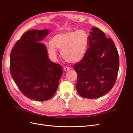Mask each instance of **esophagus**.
Wrapping results in <instances>:
<instances>
[{"label": "esophagus", "mask_w": 133, "mask_h": 133, "mask_svg": "<svg viewBox=\"0 0 133 133\" xmlns=\"http://www.w3.org/2000/svg\"><path fill=\"white\" fill-rule=\"evenodd\" d=\"M63 69H64V71H69L71 69V68L70 67H68V66H65V67H64Z\"/></svg>", "instance_id": "esophagus-1"}]
</instances>
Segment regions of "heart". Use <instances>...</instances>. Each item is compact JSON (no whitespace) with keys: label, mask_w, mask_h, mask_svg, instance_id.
Wrapping results in <instances>:
<instances>
[{"label":"heart","mask_w":133,"mask_h":133,"mask_svg":"<svg viewBox=\"0 0 133 133\" xmlns=\"http://www.w3.org/2000/svg\"><path fill=\"white\" fill-rule=\"evenodd\" d=\"M89 43V35L84 30H68L55 34L51 42L45 43L48 53L55 59L57 49H61V54L65 61L75 63L83 59Z\"/></svg>","instance_id":"b5f03b06"}]
</instances>
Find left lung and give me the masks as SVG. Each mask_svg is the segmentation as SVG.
I'll list each match as a JSON object with an SVG mask.
<instances>
[{"mask_svg":"<svg viewBox=\"0 0 133 133\" xmlns=\"http://www.w3.org/2000/svg\"><path fill=\"white\" fill-rule=\"evenodd\" d=\"M83 59L74 65L78 74L76 88L85 98H98L113 87L119 68L118 52L114 42L98 28L92 27Z\"/></svg>","mask_w":133,"mask_h":133,"instance_id":"8db88e82","label":"left lung"}]
</instances>
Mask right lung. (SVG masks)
<instances>
[{
    "instance_id": "add662e5",
    "label": "right lung",
    "mask_w": 133,
    "mask_h": 133,
    "mask_svg": "<svg viewBox=\"0 0 133 133\" xmlns=\"http://www.w3.org/2000/svg\"><path fill=\"white\" fill-rule=\"evenodd\" d=\"M48 29L31 30L24 34L12 49L11 75L26 97L39 102L50 99L58 87L63 72L62 66L50 61L42 41Z\"/></svg>"
}]
</instances>
